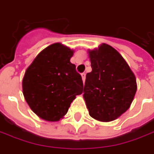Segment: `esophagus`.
<instances>
[{"label": "esophagus", "instance_id": "obj_1", "mask_svg": "<svg viewBox=\"0 0 154 154\" xmlns=\"http://www.w3.org/2000/svg\"><path fill=\"white\" fill-rule=\"evenodd\" d=\"M81 78H82V80H83V82H85V80H86V74H85V73L81 74Z\"/></svg>", "mask_w": 154, "mask_h": 154}]
</instances>
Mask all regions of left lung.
Returning a JSON list of instances; mask_svg holds the SVG:
<instances>
[{"instance_id": "obj_1", "label": "left lung", "mask_w": 154, "mask_h": 154, "mask_svg": "<svg viewBox=\"0 0 154 154\" xmlns=\"http://www.w3.org/2000/svg\"><path fill=\"white\" fill-rule=\"evenodd\" d=\"M83 98L89 115L99 122L114 121L127 110L137 90L136 78L118 51L106 44L88 51Z\"/></svg>"}]
</instances>
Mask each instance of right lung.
Segmentation results:
<instances>
[{
    "mask_svg": "<svg viewBox=\"0 0 154 154\" xmlns=\"http://www.w3.org/2000/svg\"><path fill=\"white\" fill-rule=\"evenodd\" d=\"M74 53L55 43L41 51L26 70L22 80L25 99L33 112L48 122H57L83 92L81 76L70 62Z\"/></svg>",
    "mask_w": 154,
    "mask_h": 154,
    "instance_id": "1",
    "label": "right lung"
}]
</instances>
